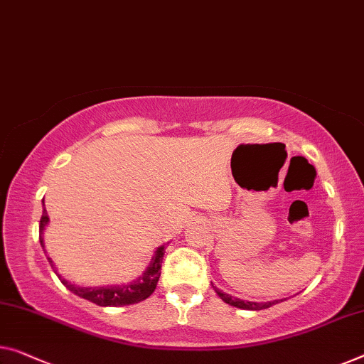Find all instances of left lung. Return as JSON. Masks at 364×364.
<instances>
[{
    "label": "left lung",
    "mask_w": 364,
    "mask_h": 364,
    "mask_svg": "<svg viewBox=\"0 0 364 364\" xmlns=\"http://www.w3.org/2000/svg\"><path fill=\"white\" fill-rule=\"evenodd\" d=\"M214 291L217 292V296H219L224 302L230 304V306L238 307V309H245V311H262V309H268L271 306H274V304H278V301H269V302L242 301V299H237V297L230 296V294H225V292H222L220 289H217L215 286H214ZM281 301H283V299H281Z\"/></svg>",
    "instance_id": "left-lung-1"
}]
</instances>
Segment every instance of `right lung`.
<instances>
[{
    "label": "right lung",
    "mask_w": 364,
    "mask_h": 364,
    "mask_svg": "<svg viewBox=\"0 0 364 364\" xmlns=\"http://www.w3.org/2000/svg\"><path fill=\"white\" fill-rule=\"evenodd\" d=\"M43 204V199H42ZM48 224V215L43 209L42 217H41V224H39V240L41 245L43 248V238H42V232L46 229V225ZM164 255H165V245H161L156 248V252L154 257H151V262L149 264V268L144 271L142 276H139L137 279H134L132 283L129 284H121V286H102V287H83V286H77L72 284L70 281L62 278V274L57 273L55 264L50 258H48V263L55 271V274L58 276V279L62 281V284L67 287L68 291H72L73 294H77L83 299L95 302L96 306L101 307H122V306H129V304H137L140 301L147 299L149 296H151V292L155 291L156 283H159V278L161 274V262H164Z\"/></svg>",
    "instance_id": "right-lung-1"
}]
</instances>
